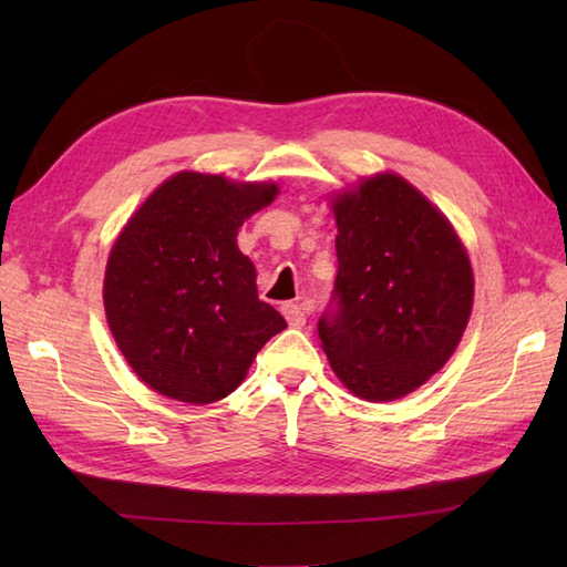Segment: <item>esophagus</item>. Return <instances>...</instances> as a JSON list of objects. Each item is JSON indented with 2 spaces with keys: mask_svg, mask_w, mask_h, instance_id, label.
I'll use <instances>...</instances> for the list:
<instances>
[{
  "mask_svg": "<svg viewBox=\"0 0 567 567\" xmlns=\"http://www.w3.org/2000/svg\"><path fill=\"white\" fill-rule=\"evenodd\" d=\"M282 315H285V319H287V323H290V327H305L307 307L297 305V302H287V305H282Z\"/></svg>",
  "mask_w": 567,
  "mask_h": 567,
  "instance_id": "obj_1",
  "label": "esophagus"
}]
</instances>
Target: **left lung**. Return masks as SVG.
Segmentation results:
<instances>
[{
  "label": "left lung",
  "instance_id": "obj_1",
  "mask_svg": "<svg viewBox=\"0 0 567 567\" xmlns=\"http://www.w3.org/2000/svg\"><path fill=\"white\" fill-rule=\"evenodd\" d=\"M336 275L319 339L336 375L392 402L449 363L473 311V268L451 221L404 177L380 173L333 202Z\"/></svg>",
  "mask_w": 567,
  "mask_h": 567
}]
</instances>
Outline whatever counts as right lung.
Returning <instances> with one entry per match:
<instances>
[{"label":"right lung","mask_w":567,"mask_h":567,"mask_svg":"<svg viewBox=\"0 0 567 567\" xmlns=\"http://www.w3.org/2000/svg\"><path fill=\"white\" fill-rule=\"evenodd\" d=\"M275 183L177 173L131 216L110 252L104 309L118 351L163 396L212 404L231 394L287 321L258 299L236 236Z\"/></svg>","instance_id":"add662e5"}]
</instances>
